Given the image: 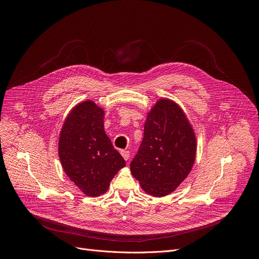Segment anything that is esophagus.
<instances>
[{
	"mask_svg": "<svg viewBox=\"0 0 259 259\" xmlns=\"http://www.w3.org/2000/svg\"><path fill=\"white\" fill-rule=\"evenodd\" d=\"M121 155L123 156V158L128 161L129 160V157H130V152L129 151H121Z\"/></svg>",
	"mask_w": 259,
	"mask_h": 259,
	"instance_id": "34e87169",
	"label": "esophagus"
}]
</instances>
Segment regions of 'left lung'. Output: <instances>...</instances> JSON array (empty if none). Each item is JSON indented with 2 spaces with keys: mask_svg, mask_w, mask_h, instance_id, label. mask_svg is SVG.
Returning a JSON list of instances; mask_svg holds the SVG:
<instances>
[{
  "mask_svg": "<svg viewBox=\"0 0 259 259\" xmlns=\"http://www.w3.org/2000/svg\"><path fill=\"white\" fill-rule=\"evenodd\" d=\"M196 144L182 109L169 99H161L144 123L143 139L130 164L132 175L149 195H169L192 170Z\"/></svg>",
  "mask_w": 259,
  "mask_h": 259,
  "instance_id": "left-lung-1",
  "label": "left lung"
}]
</instances>
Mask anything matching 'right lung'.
I'll list each match as a JSON object with an SVG mask.
<instances>
[{
  "label": "right lung",
  "instance_id": "add662e5",
  "mask_svg": "<svg viewBox=\"0 0 259 259\" xmlns=\"http://www.w3.org/2000/svg\"><path fill=\"white\" fill-rule=\"evenodd\" d=\"M103 119L104 112L93 101L76 105L63 123L58 142L64 172L90 197L104 194L117 172L126 165L104 132Z\"/></svg>",
  "mask_w": 259,
  "mask_h": 259
}]
</instances>
